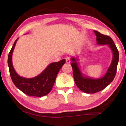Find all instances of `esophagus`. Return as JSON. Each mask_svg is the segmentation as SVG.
<instances>
[{"label":"esophagus","instance_id":"esophagus-1","mask_svg":"<svg viewBox=\"0 0 126 126\" xmlns=\"http://www.w3.org/2000/svg\"><path fill=\"white\" fill-rule=\"evenodd\" d=\"M65 60H66V62H67V63H69L70 62H71V59H70V58L69 57H67V58H65Z\"/></svg>","mask_w":126,"mask_h":126}]
</instances>
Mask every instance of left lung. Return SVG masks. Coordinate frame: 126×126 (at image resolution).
Masks as SVG:
<instances>
[{
	"mask_svg": "<svg viewBox=\"0 0 126 126\" xmlns=\"http://www.w3.org/2000/svg\"><path fill=\"white\" fill-rule=\"evenodd\" d=\"M96 35L97 43L100 45L108 44L113 52V59L110 67L108 68L105 76L99 79H92L83 76L76 59L72 58L71 65L73 69L74 82L78 88L86 93H95L103 90L111 83L116 76L117 65L119 60V53L116 46L111 38L94 31Z\"/></svg>",
	"mask_w": 126,
	"mask_h": 126,
	"instance_id": "8db88e82",
	"label": "left lung"
}]
</instances>
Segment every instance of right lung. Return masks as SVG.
Wrapping results in <instances>:
<instances>
[{
	"mask_svg": "<svg viewBox=\"0 0 126 126\" xmlns=\"http://www.w3.org/2000/svg\"><path fill=\"white\" fill-rule=\"evenodd\" d=\"M18 38L15 41L8 55V64L12 80L17 88L28 95L42 97L50 92L54 84L57 74L64 64L65 59L58 62L50 63L44 71L37 77L32 78H25L17 74L12 64V54Z\"/></svg>",
	"mask_w": 126,
	"mask_h": 126,
	"instance_id": "1",
	"label": "right lung"
}]
</instances>
